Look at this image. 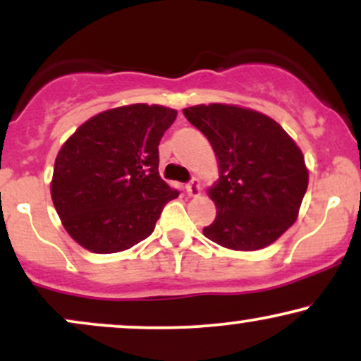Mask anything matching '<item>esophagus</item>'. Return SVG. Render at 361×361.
Wrapping results in <instances>:
<instances>
[{
	"instance_id": "esophagus-1",
	"label": "esophagus",
	"mask_w": 361,
	"mask_h": 361,
	"mask_svg": "<svg viewBox=\"0 0 361 361\" xmlns=\"http://www.w3.org/2000/svg\"><path fill=\"white\" fill-rule=\"evenodd\" d=\"M186 193H188L190 197H197V195L200 193V183H198L197 178H192V180L186 183Z\"/></svg>"
}]
</instances>
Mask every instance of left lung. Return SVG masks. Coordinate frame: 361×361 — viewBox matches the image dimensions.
<instances>
[{
	"mask_svg": "<svg viewBox=\"0 0 361 361\" xmlns=\"http://www.w3.org/2000/svg\"><path fill=\"white\" fill-rule=\"evenodd\" d=\"M186 120L212 144L221 178L217 215L204 234L235 251L270 246L295 222L309 183L304 156L275 120L241 106L198 105Z\"/></svg>",
	"mask_w": 361,
	"mask_h": 361,
	"instance_id": "obj_1",
	"label": "left lung"
}]
</instances>
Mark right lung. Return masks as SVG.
<instances>
[{"mask_svg":"<svg viewBox=\"0 0 361 361\" xmlns=\"http://www.w3.org/2000/svg\"><path fill=\"white\" fill-rule=\"evenodd\" d=\"M176 110L120 106L94 115L66 140L51 195L66 231L82 247L118 252L147 238L180 192L159 176V140Z\"/></svg>","mask_w":361,"mask_h":361,"instance_id":"obj_1","label":"right lung"}]
</instances>
